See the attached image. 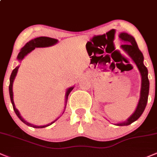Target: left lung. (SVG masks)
Masks as SVG:
<instances>
[{"label": "left lung", "mask_w": 157, "mask_h": 157, "mask_svg": "<svg viewBox=\"0 0 157 157\" xmlns=\"http://www.w3.org/2000/svg\"><path fill=\"white\" fill-rule=\"evenodd\" d=\"M119 37L125 44H122L120 47L125 53L128 55L129 57L132 59L135 64L137 66L139 71L142 77V83H141V91H140V97L139 100L138 105L136 106V109L132 115L125 121L120 122L116 124V125L123 126L128 125L137 120L142 113H143L144 110L146 107L147 97H148L149 93V80L147 77V69L143 63L144 57L143 55L139 49L137 44L135 40L134 37L131 35H128L126 32H121L119 35Z\"/></svg>", "instance_id": "8db88e82"}]
</instances>
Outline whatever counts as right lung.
<instances>
[{
  "label": "right lung",
  "mask_w": 157,
  "mask_h": 157,
  "mask_svg": "<svg viewBox=\"0 0 157 157\" xmlns=\"http://www.w3.org/2000/svg\"><path fill=\"white\" fill-rule=\"evenodd\" d=\"M58 42L57 39H54V38H51V37H37V38H35L33 40H31L30 41H29L27 44L25 45L21 49V52H19L18 55H17V59L19 61H21L24 58V57L26 55H28L29 52H31L32 50L35 49V48H40V47H48V46H52L53 45H55ZM20 66H17L15 69L12 71V74H11V76H10V87H9V91H10V99H11V102H12V106H13V109L15 111V112L16 113V115L17 116L20 120L22 121L23 123H25L26 125H27L28 126H31L32 128H45V127H47V126L52 125V123H54L55 121H57V119H56L55 121L52 122L51 123L48 124V125H32V124L29 123V122H26V120L23 119L22 117L21 116L20 114V112L18 111V110L15 108V103H14V100H13V91H12V86H13V82L14 80H15L16 75H17V71H18V68ZM74 89V87H70L68 88L66 91V102H65V108L66 106V103H67V100H68V94H69L70 92L72 91V89ZM65 111V110H64ZM64 112V111H63Z\"/></svg>",
  "instance_id": "obj_1"
}]
</instances>
